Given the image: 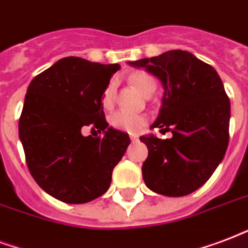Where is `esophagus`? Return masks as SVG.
<instances>
[{
    "mask_svg": "<svg viewBox=\"0 0 248 248\" xmlns=\"http://www.w3.org/2000/svg\"><path fill=\"white\" fill-rule=\"evenodd\" d=\"M131 140H132V141H137V136H133V135H132V136H131Z\"/></svg>",
    "mask_w": 248,
    "mask_h": 248,
    "instance_id": "esophagus-1",
    "label": "esophagus"
}]
</instances>
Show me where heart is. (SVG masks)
I'll return each instance as SVG.
<instances>
[{
	"label": "heart",
	"instance_id": "obj_1",
	"mask_svg": "<svg viewBox=\"0 0 248 248\" xmlns=\"http://www.w3.org/2000/svg\"><path fill=\"white\" fill-rule=\"evenodd\" d=\"M133 86L142 93L144 95H146L149 91L157 87V82L155 79L148 73H144V72H140V73H136L132 76L131 78ZM113 93H115V89H113V83H109L108 86L106 87L102 94V106H103L104 109L112 108L113 106ZM146 117L142 116V115H133V113L124 112V111H117L111 116L109 119V123L113 128L116 129H120V131L129 132V133H137L140 132L145 125H146Z\"/></svg>",
	"mask_w": 248,
	"mask_h": 248
}]
</instances>
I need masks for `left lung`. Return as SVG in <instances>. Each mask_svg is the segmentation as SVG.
Listing matches in <instances>:
<instances>
[{
    "label": "left lung",
    "mask_w": 248,
    "mask_h": 248,
    "mask_svg": "<svg viewBox=\"0 0 248 248\" xmlns=\"http://www.w3.org/2000/svg\"><path fill=\"white\" fill-rule=\"evenodd\" d=\"M161 79L165 94L152 128L171 139L141 136L149 154L142 163L145 184L154 192L186 196L215 172L229 145L230 100L213 66L187 51H169L129 62Z\"/></svg>",
    "instance_id": "1"
}]
</instances>
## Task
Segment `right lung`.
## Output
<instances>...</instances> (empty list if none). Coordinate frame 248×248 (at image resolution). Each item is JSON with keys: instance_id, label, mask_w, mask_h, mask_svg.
I'll list each match as a JSON object with an SVG mask.
<instances>
[{"instance_id": "right-lung-1", "label": "right lung", "mask_w": 248, "mask_h": 248, "mask_svg": "<svg viewBox=\"0 0 248 248\" xmlns=\"http://www.w3.org/2000/svg\"><path fill=\"white\" fill-rule=\"evenodd\" d=\"M119 64L64 57L33 78L19 117V139L35 182L60 202L83 204L109 188L129 136L108 126L102 94ZM103 131L83 136L81 129Z\"/></svg>"}]
</instances>
